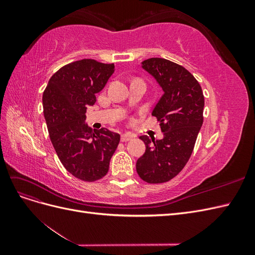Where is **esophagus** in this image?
I'll return each instance as SVG.
<instances>
[{"instance_id":"esophagus-1","label":"esophagus","mask_w":255,"mask_h":255,"mask_svg":"<svg viewBox=\"0 0 255 255\" xmlns=\"http://www.w3.org/2000/svg\"><path fill=\"white\" fill-rule=\"evenodd\" d=\"M133 138H134V135L129 134V133H125V134L121 135V141L126 142V141H128L130 139H133Z\"/></svg>"}]
</instances>
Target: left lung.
<instances>
[{
	"instance_id": "1",
	"label": "left lung",
	"mask_w": 255,
	"mask_h": 255,
	"mask_svg": "<svg viewBox=\"0 0 255 255\" xmlns=\"http://www.w3.org/2000/svg\"><path fill=\"white\" fill-rule=\"evenodd\" d=\"M141 65L164 91L152 112L164 138L139 137L145 152L137 159L136 170L146 183H165L182 171L194 151L203 123L204 96L195 76L173 61L154 57Z\"/></svg>"
}]
</instances>
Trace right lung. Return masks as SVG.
<instances>
[{
  "label": "right lung",
  "mask_w": 255,
  "mask_h": 255,
  "mask_svg": "<svg viewBox=\"0 0 255 255\" xmlns=\"http://www.w3.org/2000/svg\"><path fill=\"white\" fill-rule=\"evenodd\" d=\"M114 71V64L73 61L54 73L43 91V114L54 149L66 170L85 182L106 175L120 141L119 134L91 129L85 123L87 106L96 103V94Z\"/></svg>",
  "instance_id": "add662e5"
}]
</instances>
